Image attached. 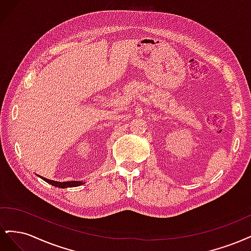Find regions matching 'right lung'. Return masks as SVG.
I'll use <instances>...</instances> for the list:
<instances>
[{
	"instance_id": "1",
	"label": "right lung",
	"mask_w": 251,
	"mask_h": 251,
	"mask_svg": "<svg viewBox=\"0 0 251 251\" xmlns=\"http://www.w3.org/2000/svg\"><path fill=\"white\" fill-rule=\"evenodd\" d=\"M40 178H42L44 181H46L47 183L55 186V187H60V188H67V187H75V186H80L82 184H85L83 181H68V182H58V181H53V180H49L46 179L45 177L39 176Z\"/></svg>"
}]
</instances>
